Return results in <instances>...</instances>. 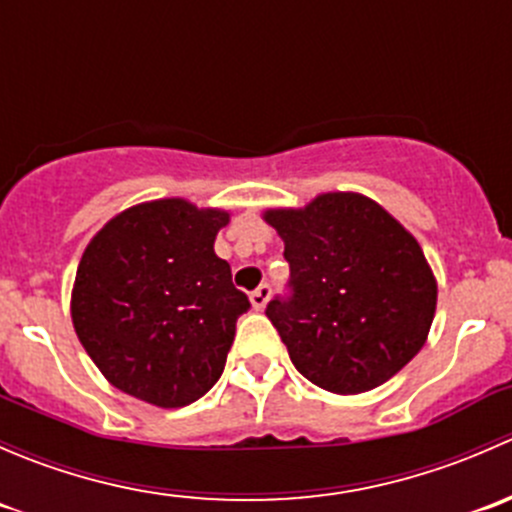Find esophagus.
Wrapping results in <instances>:
<instances>
[{
    "instance_id": "esophagus-1",
    "label": "esophagus",
    "mask_w": 512,
    "mask_h": 512,
    "mask_svg": "<svg viewBox=\"0 0 512 512\" xmlns=\"http://www.w3.org/2000/svg\"><path fill=\"white\" fill-rule=\"evenodd\" d=\"M268 298H271V286H268V283H261L256 291H251V303H254L256 311H261V308L266 306Z\"/></svg>"
}]
</instances>
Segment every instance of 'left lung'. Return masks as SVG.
Masks as SVG:
<instances>
[{
  "label": "left lung",
  "instance_id": "obj_1",
  "mask_svg": "<svg viewBox=\"0 0 512 512\" xmlns=\"http://www.w3.org/2000/svg\"><path fill=\"white\" fill-rule=\"evenodd\" d=\"M266 221L291 268L266 316L296 371L341 396L396 376L426 343L438 298L418 241L361 194H323Z\"/></svg>",
  "mask_w": 512,
  "mask_h": 512
}]
</instances>
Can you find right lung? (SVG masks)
<instances>
[{"label":"right lung","instance_id":"1","mask_svg":"<svg viewBox=\"0 0 512 512\" xmlns=\"http://www.w3.org/2000/svg\"><path fill=\"white\" fill-rule=\"evenodd\" d=\"M229 214L184 199L134 206L86 246L72 293L77 336L106 381L159 408H184L224 373L251 308L214 254Z\"/></svg>","mask_w":512,"mask_h":512}]
</instances>
